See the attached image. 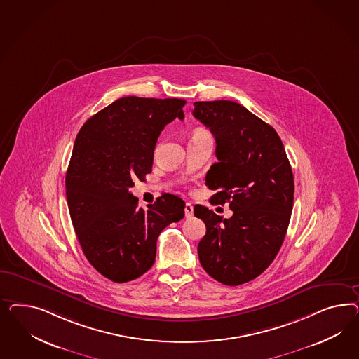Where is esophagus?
Listing matches in <instances>:
<instances>
[{
    "label": "esophagus",
    "instance_id": "obj_1",
    "mask_svg": "<svg viewBox=\"0 0 359 359\" xmlns=\"http://www.w3.org/2000/svg\"><path fill=\"white\" fill-rule=\"evenodd\" d=\"M185 217L189 218L194 216V207L191 203H187L184 205Z\"/></svg>",
    "mask_w": 359,
    "mask_h": 359
}]
</instances>
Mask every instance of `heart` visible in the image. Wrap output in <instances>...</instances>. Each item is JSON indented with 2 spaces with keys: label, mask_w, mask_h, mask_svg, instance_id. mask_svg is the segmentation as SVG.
Masks as SVG:
<instances>
[{
  "label": "heart",
  "mask_w": 359,
  "mask_h": 359,
  "mask_svg": "<svg viewBox=\"0 0 359 359\" xmlns=\"http://www.w3.org/2000/svg\"><path fill=\"white\" fill-rule=\"evenodd\" d=\"M198 133H207V131H204V130H196L195 133H194V134H198Z\"/></svg>",
  "instance_id": "heart-1"
}]
</instances>
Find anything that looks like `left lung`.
Here are the masks:
<instances>
[{
  "label": "left lung",
  "instance_id": "obj_1",
  "mask_svg": "<svg viewBox=\"0 0 359 359\" xmlns=\"http://www.w3.org/2000/svg\"><path fill=\"white\" fill-rule=\"evenodd\" d=\"M195 118L216 138L217 163L207 185L226 204L224 218L203 205L194 209L207 233L197 252L203 269L217 282L239 285L259 276L282 248L294 207V174L275 129L234 101L195 102Z\"/></svg>",
  "mask_w": 359,
  "mask_h": 359
}]
</instances>
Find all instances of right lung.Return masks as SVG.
Listing matches in <instances>:
<instances>
[{"mask_svg": "<svg viewBox=\"0 0 359 359\" xmlns=\"http://www.w3.org/2000/svg\"><path fill=\"white\" fill-rule=\"evenodd\" d=\"M184 100L129 96L83 125L65 175L72 225L88 262L111 282L126 283L151 269L161 231L184 217L185 203L164 194L147 209L130 194L150 174L164 126L183 120Z\"/></svg>", "mask_w": 359, "mask_h": 359, "instance_id": "obj_1", "label": "right lung"}]
</instances>
